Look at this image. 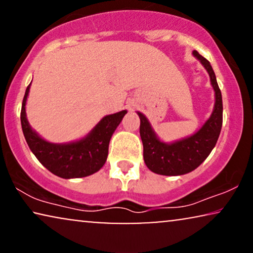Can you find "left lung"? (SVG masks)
Returning <instances> with one entry per match:
<instances>
[{
  "label": "left lung",
  "mask_w": 253,
  "mask_h": 253,
  "mask_svg": "<svg viewBox=\"0 0 253 253\" xmlns=\"http://www.w3.org/2000/svg\"><path fill=\"white\" fill-rule=\"evenodd\" d=\"M193 55L202 62L209 72L211 83L215 91V106L212 115L198 132L174 144H165L159 140L146 117L138 113L140 117L139 132L144 146V161L148 169L155 174L176 176L195 170L209 157L220 136L223 108L222 96L215 74L210 62L198 51L193 50Z\"/></svg>",
  "instance_id": "1"
}]
</instances>
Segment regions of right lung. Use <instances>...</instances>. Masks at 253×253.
Segmentation results:
<instances>
[{
  "instance_id": "right-lung-1",
  "label": "right lung",
  "mask_w": 253,
  "mask_h": 253,
  "mask_svg": "<svg viewBox=\"0 0 253 253\" xmlns=\"http://www.w3.org/2000/svg\"><path fill=\"white\" fill-rule=\"evenodd\" d=\"M30 85L23 99L20 122L26 143L38 160L48 170L62 178L85 177L100 170L107 160L110 138L126 110L103 117L84 139L70 144H50L38 136L27 122L25 103Z\"/></svg>"
}]
</instances>
